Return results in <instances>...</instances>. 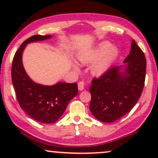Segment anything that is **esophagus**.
<instances>
[{
	"mask_svg": "<svg viewBox=\"0 0 158 158\" xmlns=\"http://www.w3.org/2000/svg\"><path fill=\"white\" fill-rule=\"evenodd\" d=\"M84 89V82L81 81L78 83V90H83Z\"/></svg>",
	"mask_w": 158,
	"mask_h": 158,
	"instance_id": "obj_1",
	"label": "esophagus"
}]
</instances>
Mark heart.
Returning <instances> with one entry per match:
<instances>
[{"instance_id":"heart-1","label":"heart","mask_w":158,"mask_h":158,"mask_svg":"<svg viewBox=\"0 0 158 158\" xmlns=\"http://www.w3.org/2000/svg\"><path fill=\"white\" fill-rule=\"evenodd\" d=\"M118 53L117 47H112L109 42H102L86 53L80 55L78 58L83 64H90L95 61L92 65L91 72L94 75L101 76L111 68ZM74 68L78 70L76 65H74Z\"/></svg>"}]
</instances>
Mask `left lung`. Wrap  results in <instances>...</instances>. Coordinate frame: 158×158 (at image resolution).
Segmentation results:
<instances>
[{
    "label": "left lung",
    "mask_w": 158,
    "mask_h": 158,
    "mask_svg": "<svg viewBox=\"0 0 158 158\" xmlns=\"http://www.w3.org/2000/svg\"><path fill=\"white\" fill-rule=\"evenodd\" d=\"M146 58L132 40L123 64L112 67L90 87V111L97 119L111 123L129 113L141 96L146 73Z\"/></svg>",
    "instance_id": "left-lung-1"
}]
</instances>
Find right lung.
Segmentation results:
<instances>
[{"label": "right lung", "instance_id": "1", "mask_svg": "<svg viewBox=\"0 0 158 158\" xmlns=\"http://www.w3.org/2000/svg\"><path fill=\"white\" fill-rule=\"evenodd\" d=\"M51 35H34L25 40L15 54L12 63V83L21 109L36 122L52 124L59 119L71 99L78 94L76 83L58 82L52 85L36 83L27 75L22 62L24 49L29 43L42 42Z\"/></svg>", "mask_w": 158, "mask_h": 158}]
</instances>
